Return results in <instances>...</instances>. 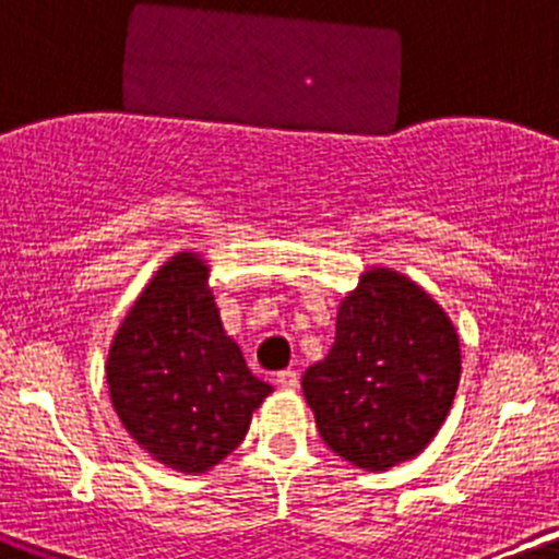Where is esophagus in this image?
I'll list each match as a JSON object with an SVG mask.
<instances>
[{
  "mask_svg": "<svg viewBox=\"0 0 559 559\" xmlns=\"http://www.w3.org/2000/svg\"><path fill=\"white\" fill-rule=\"evenodd\" d=\"M275 382H278L281 388H286V390H295L297 382H300V377H297V371H292V368H286V371H278V377H275Z\"/></svg>",
  "mask_w": 559,
  "mask_h": 559,
  "instance_id": "obj_1",
  "label": "esophagus"
}]
</instances>
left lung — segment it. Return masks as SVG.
I'll return each mask as SVG.
<instances>
[{
  "mask_svg": "<svg viewBox=\"0 0 559 559\" xmlns=\"http://www.w3.org/2000/svg\"><path fill=\"white\" fill-rule=\"evenodd\" d=\"M459 377L448 313L409 278L373 267L341 302L333 349L306 368L302 393L324 445L377 473L435 440Z\"/></svg>",
  "mask_w": 559,
  "mask_h": 559,
  "instance_id": "obj_1",
  "label": "left lung"
}]
</instances>
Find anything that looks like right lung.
<instances>
[{
  "label": "right lung",
  "mask_w": 559,
  "mask_h": 559,
  "mask_svg": "<svg viewBox=\"0 0 559 559\" xmlns=\"http://www.w3.org/2000/svg\"><path fill=\"white\" fill-rule=\"evenodd\" d=\"M106 382L128 435L180 473L229 456L273 393L224 333L207 264L193 253L166 262L130 308L108 349Z\"/></svg>",
  "instance_id": "right-lung-1"
}]
</instances>
